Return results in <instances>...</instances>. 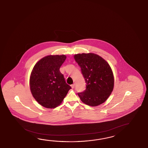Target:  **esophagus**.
<instances>
[{
    "label": "esophagus",
    "mask_w": 148,
    "mask_h": 148,
    "mask_svg": "<svg viewBox=\"0 0 148 148\" xmlns=\"http://www.w3.org/2000/svg\"><path fill=\"white\" fill-rule=\"evenodd\" d=\"M75 84H71V87L72 88H75Z\"/></svg>",
    "instance_id": "esophagus-1"
}]
</instances>
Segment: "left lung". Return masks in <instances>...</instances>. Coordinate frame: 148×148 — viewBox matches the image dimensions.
<instances>
[{"mask_svg": "<svg viewBox=\"0 0 148 148\" xmlns=\"http://www.w3.org/2000/svg\"><path fill=\"white\" fill-rule=\"evenodd\" d=\"M81 68L86 88L78 93L81 101L95 107L103 103L113 91L114 77L109 64L100 56L95 53H81L74 56Z\"/></svg>", "mask_w": 148, "mask_h": 148, "instance_id": "1", "label": "left lung"}]
</instances>
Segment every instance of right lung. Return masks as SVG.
Here are the masks:
<instances>
[{"instance_id": "1", "label": "right lung", "mask_w": 148, "mask_h": 148, "mask_svg": "<svg viewBox=\"0 0 148 148\" xmlns=\"http://www.w3.org/2000/svg\"><path fill=\"white\" fill-rule=\"evenodd\" d=\"M66 59L64 55L48 56L38 61L32 69L30 90L36 100L44 107H58L71 88L59 70Z\"/></svg>"}]
</instances>
